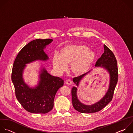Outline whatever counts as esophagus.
Listing matches in <instances>:
<instances>
[{
  "instance_id": "34e87169",
  "label": "esophagus",
  "mask_w": 133,
  "mask_h": 133,
  "mask_svg": "<svg viewBox=\"0 0 133 133\" xmlns=\"http://www.w3.org/2000/svg\"><path fill=\"white\" fill-rule=\"evenodd\" d=\"M66 84H67L68 85H70L71 83V80L69 79H68L66 80Z\"/></svg>"
}]
</instances>
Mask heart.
<instances>
[{"instance_id": "heart-1", "label": "heart", "mask_w": 133, "mask_h": 133, "mask_svg": "<svg viewBox=\"0 0 133 133\" xmlns=\"http://www.w3.org/2000/svg\"><path fill=\"white\" fill-rule=\"evenodd\" d=\"M95 57V53L84 45H74L62 49L59 56L55 55L53 64L56 70L63 72L66 69V65L71 64L73 72L77 75L85 73L89 69Z\"/></svg>"}]
</instances>
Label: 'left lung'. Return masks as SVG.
I'll use <instances>...</instances> for the list:
<instances>
[{
  "mask_svg": "<svg viewBox=\"0 0 133 133\" xmlns=\"http://www.w3.org/2000/svg\"><path fill=\"white\" fill-rule=\"evenodd\" d=\"M104 52L96 62V67H102L109 72L110 80L109 89L105 96L98 102L91 105H85L81 103L77 98V88L73 87L71 89L72 103L74 109L77 111L82 113H92L98 112L103 109L112 100L115 87L118 80V68L116 59L112 51L105 44H104ZM90 71L80 76L73 78V81L77 86L81 79Z\"/></svg>",
  "mask_w": 133,
  "mask_h": 133,
  "instance_id": "obj_1",
  "label": "left lung"
}]
</instances>
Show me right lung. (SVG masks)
<instances>
[{
	"label": "right lung",
	"instance_id": "add662e5",
	"mask_svg": "<svg viewBox=\"0 0 133 133\" xmlns=\"http://www.w3.org/2000/svg\"><path fill=\"white\" fill-rule=\"evenodd\" d=\"M52 41V39L48 38L36 39L30 42L19 52L14 63L11 80L16 97L22 107L30 113L45 114L51 111L55 95L64 85V80L61 78L52 76L45 68L42 69L39 81L35 88H30L22 77L26 64L49 59L44 49Z\"/></svg>",
	"mask_w": 133,
	"mask_h": 133
}]
</instances>
